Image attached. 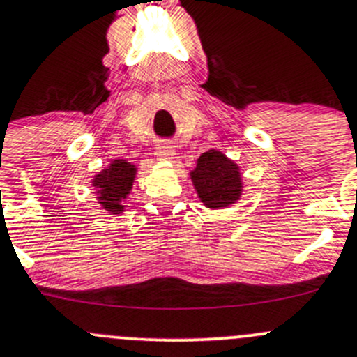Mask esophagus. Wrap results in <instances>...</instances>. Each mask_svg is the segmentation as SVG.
Wrapping results in <instances>:
<instances>
[{"label":"esophagus","instance_id":"1","mask_svg":"<svg viewBox=\"0 0 357 357\" xmlns=\"http://www.w3.org/2000/svg\"><path fill=\"white\" fill-rule=\"evenodd\" d=\"M157 157H159V159L171 160L174 159V150H172V147L169 144H162L157 147Z\"/></svg>","mask_w":357,"mask_h":357}]
</instances>
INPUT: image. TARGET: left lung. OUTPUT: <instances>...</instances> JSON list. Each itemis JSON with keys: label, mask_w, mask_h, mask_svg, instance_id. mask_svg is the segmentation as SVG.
<instances>
[{"label": "left lung", "mask_w": 357, "mask_h": 357, "mask_svg": "<svg viewBox=\"0 0 357 357\" xmlns=\"http://www.w3.org/2000/svg\"><path fill=\"white\" fill-rule=\"evenodd\" d=\"M191 181L208 208L227 207L241 195L238 166L217 150L202 153L197 167L191 171Z\"/></svg>", "instance_id": "1"}]
</instances>
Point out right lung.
I'll return each instance as SVG.
<instances>
[{"label": "right lung", "instance_id": "add662e5", "mask_svg": "<svg viewBox=\"0 0 357 357\" xmlns=\"http://www.w3.org/2000/svg\"><path fill=\"white\" fill-rule=\"evenodd\" d=\"M135 172H137V169H135L133 164L126 162V160H114V162H111L109 167L104 169L100 174L93 178V186L99 190L97 191L99 193V204L107 212H123L121 200L130 193Z\"/></svg>", "mask_w": 357, "mask_h": 357}]
</instances>
